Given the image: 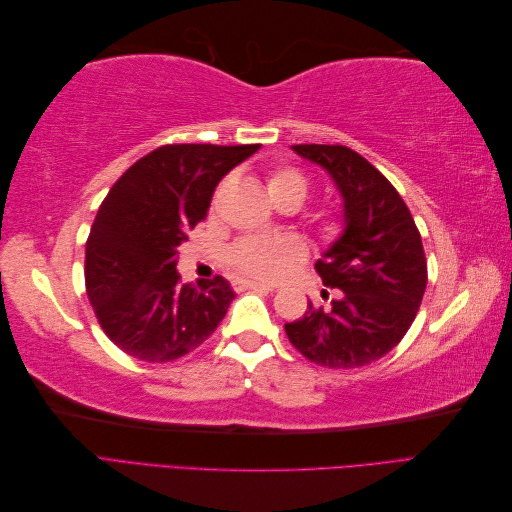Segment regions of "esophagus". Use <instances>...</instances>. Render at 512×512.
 <instances>
[{
    "label": "esophagus",
    "instance_id": "obj_1",
    "mask_svg": "<svg viewBox=\"0 0 512 512\" xmlns=\"http://www.w3.org/2000/svg\"><path fill=\"white\" fill-rule=\"evenodd\" d=\"M237 290H245V288H252V290H275L273 284L267 282H258V280H237L235 282Z\"/></svg>",
    "mask_w": 512,
    "mask_h": 512
}]
</instances>
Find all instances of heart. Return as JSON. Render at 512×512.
I'll list each match as a JSON object with an SVG mask.
<instances>
[{
  "mask_svg": "<svg viewBox=\"0 0 512 512\" xmlns=\"http://www.w3.org/2000/svg\"><path fill=\"white\" fill-rule=\"evenodd\" d=\"M271 200L297 196L301 203L307 194V179L292 168H277L267 179ZM303 256V245L294 237H250L232 247V262L256 280H280Z\"/></svg>",
  "mask_w": 512,
  "mask_h": 512,
  "instance_id": "b5f03b06",
  "label": "heart"
}]
</instances>
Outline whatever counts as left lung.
Here are the masks:
<instances>
[{"instance_id": "8db88e82", "label": "left lung", "mask_w": 512, "mask_h": 512, "mask_svg": "<svg viewBox=\"0 0 512 512\" xmlns=\"http://www.w3.org/2000/svg\"><path fill=\"white\" fill-rule=\"evenodd\" d=\"M327 173L342 200V232L316 271L339 288L331 307L286 322L290 344L312 363L352 369L378 361L406 335L421 307L427 262L416 224L380 170L344 145H292Z\"/></svg>"}]
</instances>
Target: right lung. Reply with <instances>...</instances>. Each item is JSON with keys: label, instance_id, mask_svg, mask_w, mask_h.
Here are the masks:
<instances>
[{"label": "right lung", "instance_id": "obj_1", "mask_svg": "<svg viewBox=\"0 0 512 512\" xmlns=\"http://www.w3.org/2000/svg\"><path fill=\"white\" fill-rule=\"evenodd\" d=\"M260 145H166L106 194L85 247L87 297L123 352L168 363L218 329L235 290L224 277L183 284L177 250L207 218L218 183Z\"/></svg>", "mask_w": 512, "mask_h": 512}]
</instances>
